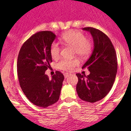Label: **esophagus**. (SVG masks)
<instances>
[{"mask_svg": "<svg viewBox=\"0 0 131 131\" xmlns=\"http://www.w3.org/2000/svg\"><path fill=\"white\" fill-rule=\"evenodd\" d=\"M68 75H69V73H65L64 74V78H67L68 77Z\"/></svg>", "mask_w": 131, "mask_h": 131, "instance_id": "esophagus-1", "label": "esophagus"}]
</instances>
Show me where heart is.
<instances>
[{"instance_id": "heart-1", "label": "heart", "mask_w": 131, "mask_h": 131, "mask_svg": "<svg viewBox=\"0 0 131 131\" xmlns=\"http://www.w3.org/2000/svg\"><path fill=\"white\" fill-rule=\"evenodd\" d=\"M61 41L64 45L72 46L74 49V54L81 58H86L90 54L92 51V43L84 33L81 31L70 30L63 34L61 37ZM60 46L56 42H52L50 47V54L52 59H58L61 52ZM80 61L78 59H62L57 63V67L63 70L72 71L75 67L78 66Z\"/></svg>"}]
</instances>
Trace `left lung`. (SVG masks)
Listing matches in <instances>:
<instances>
[{
	"mask_svg": "<svg viewBox=\"0 0 131 131\" xmlns=\"http://www.w3.org/2000/svg\"><path fill=\"white\" fill-rule=\"evenodd\" d=\"M91 33L93 38L94 49L90 58L83 65L90 71L88 76L77 73L76 90L81 100L94 103L102 100L112 89L117 72L115 50L106 34L92 27L83 28Z\"/></svg>",
	"mask_w": 131,
	"mask_h": 131,
	"instance_id": "obj_1",
	"label": "left lung"
}]
</instances>
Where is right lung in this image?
<instances>
[{
    "mask_svg": "<svg viewBox=\"0 0 131 131\" xmlns=\"http://www.w3.org/2000/svg\"><path fill=\"white\" fill-rule=\"evenodd\" d=\"M56 37L51 31L34 34L21 46L18 57V77L22 91L33 104L43 108L58 101L64 80L59 71L51 79L45 74L52 62L50 47Z\"/></svg>",
    "mask_w": 131,
    "mask_h": 131,
    "instance_id": "1",
    "label": "right lung"
}]
</instances>
